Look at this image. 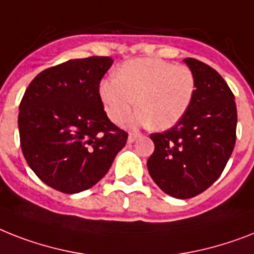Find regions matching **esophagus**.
I'll return each mask as SVG.
<instances>
[{
    "label": "esophagus",
    "mask_w": 254,
    "mask_h": 254,
    "mask_svg": "<svg viewBox=\"0 0 254 254\" xmlns=\"http://www.w3.org/2000/svg\"><path fill=\"white\" fill-rule=\"evenodd\" d=\"M139 137V134L138 133H129V137H127V142H134L137 138Z\"/></svg>",
    "instance_id": "obj_1"
}]
</instances>
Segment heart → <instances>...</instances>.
Returning a JSON list of instances; mask_svg holds the SVG:
<instances>
[{
  "instance_id": "obj_1",
  "label": "heart",
  "mask_w": 254,
  "mask_h": 254,
  "mask_svg": "<svg viewBox=\"0 0 254 254\" xmlns=\"http://www.w3.org/2000/svg\"><path fill=\"white\" fill-rule=\"evenodd\" d=\"M102 98L109 119L121 123L133 107H139L129 119L133 127L151 124L168 129L185 116L193 102L195 77L190 67L159 59L127 61L117 77L100 83Z\"/></svg>"
}]
</instances>
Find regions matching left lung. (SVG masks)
I'll return each instance as SVG.
<instances>
[{
	"label": "left lung",
	"mask_w": 254,
	"mask_h": 254,
	"mask_svg": "<svg viewBox=\"0 0 254 254\" xmlns=\"http://www.w3.org/2000/svg\"><path fill=\"white\" fill-rule=\"evenodd\" d=\"M195 77L193 102L174 127L150 135L155 150L147 170L156 185L175 198L198 195L218 180L234 151L238 111L220 74L205 63L185 59Z\"/></svg>",
	"instance_id": "left-lung-1"
}]
</instances>
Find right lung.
Masks as SVG:
<instances>
[{
  "label": "right lung",
  "instance_id": "obj_1",
  "mask_svg": "<svg viewBox=\"0 0 254 254\" xmlns=\"http://www.w3.org/2000/svg\"><path fill=\"white\" fill-rule=\"evenodd\" d=\"M113 60H69L39 73L19 104L18 127L27 164L43 183L66 194L106 176L127 133L107 116L99 84Z\"/></svg>",
  "mask_w": 254,
  "mask_h": 254
}]
</instances>
